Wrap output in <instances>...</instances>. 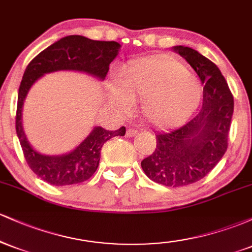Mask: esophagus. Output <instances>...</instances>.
<instances>
[{"instance_id": "obj_1", "label": "esophagus", "mask_w": 252, "mask_h": 252, "mask_svg": "<svg viewBox=\"0 0 252 252\" xmlns=\"http://www.w3.org/2000/svg\"><path fill=\"white\" fill-rule=\"evenodd\" d=\"M136 134H137V130H135V129H128V130H126V137H132V136H135Z\"/></svg>"}]
</instances>
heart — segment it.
Returning a JSON list of instances; mask_svg holds the SVG:
<instances>
[{
  "instance_id": "1",
  "label": "heart",
  "mask_w": 252,
  "mask_h": 252,
  "mask_svg": "<svg viewBox=\"0 0 252 252\" xmlns=\"http://www.w3.org/2000/svg\"><path fill=\"white\" fill-rule=\"evenodd\" d=\"M109 96L123 112L132 109V100L142 102L147 122L167 129L181 124L194 112L202 86L185 63L168 57H153L129 65L120 84H110Z\"/></svg>"
}]
</instances>
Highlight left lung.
<instances>
[{
  "label": "left lung",
  "mask_w": 252,
  "mask_h": 252,
  "mask_svg": "<svg viewBox=\"0 0 252 252\" xmlns=\"http://www.w3.org/2000/svg\"><path fill=\"white\" fill-rule=\"evenodd\" d=\"M173 51L186 59L204 84L202 106L184 126L156 134L154 153L141 166L150 180L181 187L205 178L224 156L233 96L220 70L210 59L185 46H174Z\"/></svg>",
  "instance_id": "1"
}]
</instances>
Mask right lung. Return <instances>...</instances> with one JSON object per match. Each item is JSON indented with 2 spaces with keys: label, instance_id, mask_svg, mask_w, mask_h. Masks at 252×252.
Listing matches in <instances>:
<instances>
[{
  "label": "right lung",
  "instance_id": "right-lung-1",
  "mask_svg": "<svg viewBox=\"0 0 252 252\" xmlns=\"http://www.w3.org/2000/svg\"><path fill=\"white\" fill-rule=\"evenodd\" d=\"M121 45L116 41H97L82 35H68L43 50L28 63L19 88L16 134L30 168L41 180L54 186H68L86 181L97 170L103 144L115 136H124L126 128L115 131L94 126L76 149L63 155H43L27 141L22 126V106L28 91L43 74L56 71H79L104 80Z\"/></svg>",
  "mask_w": 252,
  "mask_h": 252
}]
</instances>
